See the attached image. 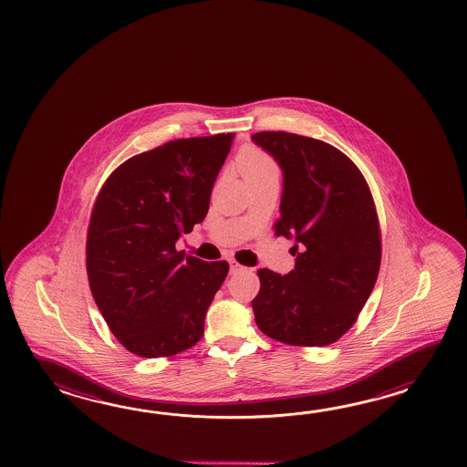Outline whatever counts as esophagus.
<instances>
[{
  "mask_svg": "<svg viewBox=\"0 0 467 467\" xmlns=\"http://www.w3.org/2000/svg\"><path fill=\"white\" fill-rule=\"evenodd\" d=\"M230 264V274H237L238 270H242V265L238 264L237 260L235 258H230L229 260Z\"/></svg>",
  "mask_w": 467,
  "mask_h": 467,
  "instance_id": "esophagus-1",
  "label": "esophagus"
}]
</instances>
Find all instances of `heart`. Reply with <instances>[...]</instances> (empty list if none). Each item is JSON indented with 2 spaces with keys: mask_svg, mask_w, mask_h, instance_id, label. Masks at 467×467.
<instances>
[{
  "mask_svg": "<svg viewBox=\"0 0 467 467\" xmlns=\"http://www.w3.org/2000/svg\"><path fill=\"white\" fill-rule=\"evenodd\" d=\"M238 169L245 180L278 173L277 163L257 147H245L238 153Z\"/></svg>",
  "mask_w": 467,
  "mask_h": 467,
  "instance_id": "obj_1",
  "label": "heart"
}]
</instances>
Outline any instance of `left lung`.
I'll return each mask as SVG.
<instances>
[{
    "label": "left lung",
    "instance_id": "8db88e82",
    "mask_svg": "<svg viewBox=\"0 0 467 467\" xmlns=\"http://www.w3.org/2000/svg\"><path fill=\"white\" fill-rule=\"evenodd\" d=\"M254 143L284 173L275 235L294 238L296 268H260L252 300L258 328L288 346L324 348L358 320L378 280L380 230L368 182L356 163L326 141L260 131Z\"/></svg>",
    "mask_w": 467,
    "mask_h": 467
}]
</instances>
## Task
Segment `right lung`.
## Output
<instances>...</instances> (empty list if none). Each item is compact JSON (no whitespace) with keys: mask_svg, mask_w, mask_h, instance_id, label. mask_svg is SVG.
<instances>
[{"mask_svg":"<svg viewBox=\"0 0 467 467\" xmlns=\"http://www.w3.org/2000/svg\"><path fill=\"white\" fill-rule=\"evenodd\" d=\"M234 133L180 139L121 163L89 217V288L109 330L140 358H169L203 336L229 264L183 257L175 242L209 212Z\"/></svg>","mask_w":467,"mask_h":467,"instance_id":"obj_1","label":"right lung"}]
</instances>
